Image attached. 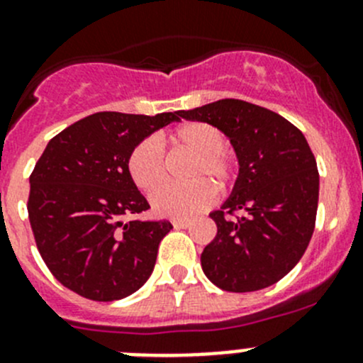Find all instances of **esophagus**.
Instances as JSON below:
<instances>
[{
  "label": "esophagus",
  "instance_id": "esophagus-1",
  "mask_svg": "<svg viewBox=\"0 0 363 363\" xmlns=\"http://www.w3.org/2000/svg\"><path fill=\"white\" fill-rule=\"evenodd\" d=\"M172 225H174L175 228H189V226H191V221H189V219H174Z\"/></svg>",
  "mask_w": 363,
  "mask_h": 363
}]
</instances>
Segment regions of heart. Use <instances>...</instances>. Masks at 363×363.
<instances>
[{
    "label": "heart",
    "mask_w": 363,
    "mask_h": 363,
    "mask_svg": "<svg viewBox=\"0 0 363 363\" xmlns=\"http://www.w3.org/2000/svg\"><path fill=\"white\" fill-rule=\"evenodd\" d=\"M174 147L195 152L188 170L189 184H167L151 196L152 208L160 216L186 219L211 207L216 199V189L232 188L239 177V163L235 155L226 147L223 130L203 121H191L175 128L170 135ZM128 174L140 191L152 193L167 179V163L163 151L155 138H144L131 149L128 156Z\"/></svg>",
    "instance_id": "obj_1"
}]
</instances>
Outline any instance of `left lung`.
<instances>
[{
	"label": "left lung",
	"mask_w": 363,
	"mask_h": 363,
	"mask_svg": "<svg viewBox=\"0 0 363 363\" xmlns=\"http://www.w3.org/2000/svg\"><path fill=\"white\" fill-rule=\"evenodd\" d=\"M179 117L223 130L240 164L232 196L211 214L218 233L200 258L205 276L233 294L277 283L302 258L316 225L320 174L306 137L279 113L233 98Z\"/></svg>",
	"instance_id": "obj_1"
}]
</instances>
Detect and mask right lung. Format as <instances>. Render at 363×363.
<instances>
[{
	"instance_id": "obj_1",
	"label": "right lung",
	"mask_w": 363,
	"mask_h": 363,
	"mask_svg": "<svg viewBox=\"0 0 363 363\" xmlns=\"http://www.w3.org/2000/svg\"><path fill=\"white\" fill-rule=\"evenodd\" d=\"M179 112H96L47 144L29 175L28 214L36 247L68 290L96 302L135 294L155 269L168 221L123 223L149 203L128 174L131 149Z\"/></svg>"
}]
</instances>
